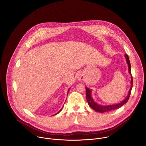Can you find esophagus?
<instances>
[{"label": "esophagus", "mask_w": 146, "mask_h": 146, "mask_svg": "<svg viewBox=\"0 0 146 146\" xmlns=\"http://www.w3.org/2000/svg\"><path fill=\"white\" fill-rule=\"evenodd\" d=\"M77 79H78V80L79 81H80V82L83 81L84 80V79H85L83 72H79L78 74Z\"/></svg>", "instance_id": "obj_1"}]
</instances>
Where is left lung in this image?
<instances>
[{
	"instance_id": "1",
	"label": "left lung",
	"mask_w": 146,
	"mask_h": 146,
	"mask_svg": "<svg viewBox=\"0 0 146 146\" xmlns=\"http://www.w3.org/2000/svg\"><path fill=\"white\" fill-rule=\"evenodd\" d=\"M124 56H125L126 61V63L128 66L129 74L131 76V80H130L131 86L129 90L127 96L125 97V99L123 101L120 102V103H118L116 104H111V105H104H104H101V104H98L97 102H96L94 101V100L93 98V97L92 96V90L88 88L87 86H86L85 87L86 92V98L87 102L88 103V104L89 105V106L91 108H92L94 110H95L96 111L101 112V113H104V112H108V111H112V110H116V109H117V108L121 107V106H123L124 104H125L128 101L133 83V78H132L131 74V65H130V63L129 61V58L127 54H125Z\"/></svg>"
}]
</instances>
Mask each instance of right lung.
<instances>
[{"mask_svg":"<svg viewBox=\"0 0 146 146\" xmlns=\"http://www.w3.org/2000/svg\"><path fill=\"white\" fill-rule=\"evenodd\" d=\"M70 88H69V89H68V92H67V94H68V92H69V90H70ZM63 106H64V105H63ZM63 107H62V108H61V110H60V111H58V112H57V113H56V114H54V115H56V114H57V113H59V112H60V111H61V110H62V109Z\"/></svg>","mask_w":146,"mask_h":146,"instance_id":"1","label":"right lung"}]
</instances>
